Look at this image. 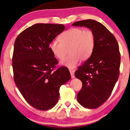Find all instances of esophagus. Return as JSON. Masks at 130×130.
Wrapping results in <instances>:
<instances>
[{"instance_id":"1","label":"esophagus","mask_w":130,"mask_h":130,"mask_svg":"<svg viewBox=\"0 0 130 130\" xmlns=\"http://www.w3.org/2000/svg\"><path fill=\"white\" fill-rule=\"evenodd\" d=\"M69 71H70V75H71V77H72V78H75V75H74L75 70H72V69H70Z\"/></svg>"}]
</instances>
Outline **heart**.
Instances as JSON below:
<instances>
[{"label":"heart","mask_w":130,"mask_h":130,"mask_svg":"<svg viewBox=\"0 0 130 130\" xmlns=\"http://www.w3.org/2000/svg\"><path fill=\"white\" fill-rule=\"evenodd\" d=\"M60 41L54 40L50 44V49L57 58L61 60L68 54H70L60 62L61 64L69 68H74L79 60L84 61L90 57L95 43V37L91 30L73 28L61 35Z\"/></svg>","instance_id":"1"}]
</instances>
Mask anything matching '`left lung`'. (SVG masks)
<instances>
[{
  "label": "left lung",
  "mask_w": 130,
  "mask_h": 130,
  "mask_svg": "<svg viewBox=\"0 0 130 130\" xmlns=\"http://www.w3.org/2000/svg\"><path fill=\"white\" fill-rule=\"evenodd\" d=\"M72 26L90 29L95 37L92 54L75 73L83 87L77 94L79 103L93 109L101 105L111 94L119 78L121 54L116 38L97 21L89 19L75 22Z\"/></svg>",
  "instance_id": "left-lung-1"
}]
</instances>
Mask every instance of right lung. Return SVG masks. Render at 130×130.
Segmentation results:
<instances>
[{
    "mask_svg": "<svg viewBox=\"0 0 130 130\" xmlns=\"http://www.w3.org/2000/svg\"><path fill=\"white\" fill-rule=\"evenodd\" d=\"M65 28L61 24L37 23L22 31L14 43V81L25 100L38 110L55 106L61 86L71 78L66 67L54 71L58 61L49 47Z\"/></svg>",
    "mask_w": 130,
    "mask_h": 130,
    "instance_id": "add662e5",
    "label": "right lung"
}]
</instances>
